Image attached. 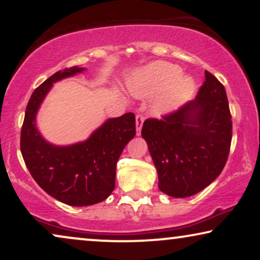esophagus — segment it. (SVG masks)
<instances>
[{
	"instance_id": "1",
	"label": "esophagus",
	"mask_w": 260,
	"mask_h": 260,
	"mask_svg": "<svg viewBox=\"0 0 260 260\" xmlns=\"http://www.w3.org/2000/svg\"><path fill=\"white\" fill-rule=\"evenodd\" d=\"M143 122H144V116L143 115H137L136 116V131H137V135L141 134Z\"/></svg>"
}]
</instances>
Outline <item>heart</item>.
<instances>
[{
	"instance_id": "obj_1",
	"label": "heart",
	"mask_w": 260,
	"mask_h": 260,
	"mask_svg": "<svg viewBox=\"0 0 260 260\" xmlns=\"http://www.w3.org/2000/svg\"><path fill=\"white\" fill-rule=\"evenodd\" d=\"M130 90L137 97H150L159 93L154 105L157 115L172 112L183 105L195 91L191 77L181 74L180 67L157 61L145 67L130 81Z\"/></svg>"
}]
</instances>
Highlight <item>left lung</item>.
<instances>
[{
	"label": "left lung",
	"mask_w": 260,
	"mask_h": 260,
	"mask_svg": "<svg viewBox=\"0 0 260 260\" xmlns=\"http://www.w3.org/2000/svg\"><path fill=\"white\" fill-rule=\"evenodd\" d=\"M231 118L225 87L205 71L194 101L162 119H145L142 137L157 169L159 190L173 198H188L220 175L232 141Z\"/></svg>",
	"instance_id": "8db88e82"
}]
</instances>
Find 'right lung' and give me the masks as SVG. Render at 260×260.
Segmentation results:
<instances>
[{
	"mask_svg": "<svg viewBox=\"0 0 260 260\" xmlns=\"http://www.w3.org/2000/svg\"><path fill=\"white\" fill-rule=\"evenodd\" d=\"M85 69L73 66L53 74L30 95L21 129L20 148L30 175L46 193L70 206H90L105 200L116 182V165L136 135L133 112L110 118L85 142L66 147L48 143L35 118L52 85Z\"/></svg>",
	"mask_w": 260,
	"mask_h": 260,
	"instance_id": "1",
	"label": "right lung"
}]
</instances>
